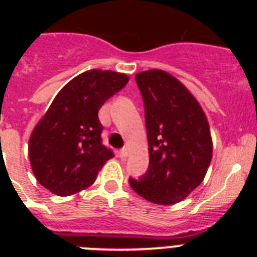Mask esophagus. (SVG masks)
<instances>
[{"label": "esophagus", "mask_w": 257, "mask_h": 257, "mask_svg": "<svg viewBox=\"0 0 257 257\" xmlns=\"http://www.w3.org/2000/svg\"><path fill=\"white\" fill-rule=\"evenodd\" d=\"M119 154H121V157H127V154H128V149L122 148L121 151H119Z\"/></svg>", "instance_id": "34e87169"}]
</instances>
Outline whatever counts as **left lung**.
<instances>
[{"instance_id": "obj_1", "label": "left lung", "mask_w": 257, "mask_h": 257, "mask_svg": "<svg viewBox=\"0 0 257 257\" xmlns=\"http://www.w3.org/2000/svg\"><path fill=\"white\" fill-rule=\"evenodd\" d=\"M135 79L144 101L149 167L128 181L147 201L174 205L205 178L212 158L210 126L196 97L174 76L151 69Z\"/></svg>"}]
</instances>
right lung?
Listing matches in <instances>:
<instances>
[{
    "label": "right lung",
    "mask_w": 257,
    "mask_h": 257,
    "mask_svg": "<svg viewBox=\"0 0 257 257\" xmlns=\"http://www.w3.org/2000/svg\"><path fill=\"white\" fill-rule=\"evenodd\" d=\"M128 82L112 70L92 69L61 88L29 139V160L36 179L61 197L86 189L112 158L101 140L99 109Z\"/></svg>",
    "instance_id": "1"
}]
</instances>
